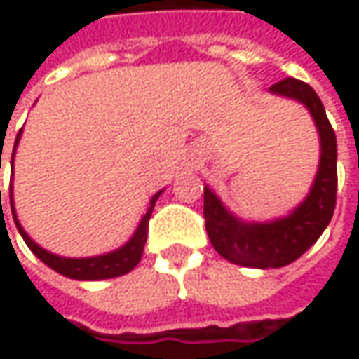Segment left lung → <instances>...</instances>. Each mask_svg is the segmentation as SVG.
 <instances>
[{"label": "left lung", "instance_id": "8db88e82", "mask_svg": "<svg viewBox=\"0 0 359 359\" xmlns=\"http://www.w3.org/2000/svg\"><path fill=\"white\" fill-rule=\"evenodd\" d=\"M269 91L302 102L310 109L318 126L322 158L310 196L302 201L294 214L283 219L269 224H243L229 214L210 187L203 189L205 229L215 252L233 264L262 269L287 266L310 250L334 215L338 191L336 133L318 93L296 77H285L273 83Z\"/></svg>", "mask_w": 359, "mask_h": 359}]
</instances>
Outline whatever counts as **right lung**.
<instances>
[{
	"mask_svg": "<svg viewBox=\"0 0 359 359\" xmlns=\"http://www.w3.org/2000/svg\"><path fill=\"white\" fill-rule=\"evenodd\" d=\"M20 142V133L15 137V145ZM159 194L158 191L151 200H149V205H147V212L142 217L140 226L135 229L133 238H131L123 248H119L116 252L105 255H97V257H79V259H74V257H60V255H53L46 252L43 248H39L25 231L20 226L18 217L13 215L15 219V226L20 229L21 238L27 243V248L34 252L46 266H49L51 269H55L57 273L62 276H67V278H74V280H107V278H118V276H123L131 269L135 268L142 259V254H144V245L145 240H147V229H149V217H151V212H154V205L158 201ZM0 200H1V191H0ZM9 201H11V212H13V198L9 194ZM15 214V212H13Z\"/></svg>",
	"mask_w": 359,
	"mask_h": 359,
	"instance_id": "1",
	"label": "right lung"
}]
</instances>
